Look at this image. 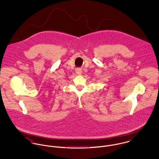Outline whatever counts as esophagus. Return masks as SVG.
<instances>
[{"label":"esophagus","mask_w":159,"mask_h":159,"mask_svg":"<svg viewBox=\"0 0 159 159\" xmlns=\"http://www.w3.org/2000/svg\"><path fill=\"white\" fill-rule=\"evenodd\" d=\"M81 71L82 70H81V68H78L76 69V73L78 75H80L81 73Z\"/></svg>","instance_id":"34e87169"}]
</instances>
